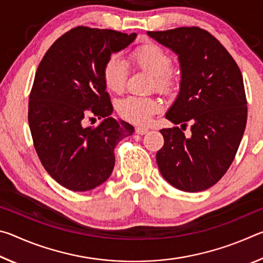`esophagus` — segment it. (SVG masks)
I'll list each match as a JSON object with an SVG mask.
<instances>
[{
	"instance_id": "34e87169",
	"label": "esophagus",
	"mask_w": 263,
	"mask_h": 263,
	"mask_svg": "<svg viewBox=\"0 0 263 263\" xmlns=\"http://www.w3.org/2000/svg\"><path fill=\"white\" fill-rule=\"evenodd\" d=\"M148 132V128L147 127H141V126H138L136 127V133L137 135H146V133Z\"/></svg>"
}]
</instances>
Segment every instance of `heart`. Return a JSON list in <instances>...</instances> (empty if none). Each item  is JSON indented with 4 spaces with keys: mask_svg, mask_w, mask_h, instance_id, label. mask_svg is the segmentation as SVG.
I'll return each mask as SVG.
<instances>
[{
    "mask_svg": "<svg viewBox=\"0 0 263 263\" xmlns=\"http://www.w3.org/2000/svg\"><path fill=\"white\" fill-rule=\"evenodd\" d=\"M130 61L136 67L152 74V87L161 92H171L175 88L177 78L171 68V55L154 43H145L136 47L130 54ZM102 79L106 89L116 94L124 90L126 68L117 57H111L102 69ZM160 102L151 96H128L118 101L116 109L125 121L133 124H145L160 110Z\"/></svg>",
    "mask_w": 263,
    "mask_h": 263,
    "instance_id": "1",
    "label": "heart"
}]
</instances>
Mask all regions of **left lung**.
<instances>
[{
  "label": "left lung",
  "mask_w": 263,
  "mask_h": 263,
  "mask_svg": "<svg viewBox=\"0 0 263 263\" xmlns=\"http://www.w3.org/2000/svg\"><path fill=\"white\" fill-rule=\"evenodd\" d=\"M149 37L179 55L180 92L166 118L174 124L160 130L159 171L168 183L197 193L219 181L234 160L247 122L242 75L219 41L198 26L148 31ZM192 124L188 137L182 129Z\"/></svg>",
  "instance_id": "obj_1"
}]
</instances>
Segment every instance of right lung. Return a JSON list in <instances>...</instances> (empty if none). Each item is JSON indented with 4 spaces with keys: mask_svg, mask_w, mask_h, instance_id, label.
Wrapping results in <instances>:
<instances>
[{
    "mask_svg": "<svg viewBox=\"0 0 263 263\" xmlns=\"http://www.w3.org/2000/svg\"><path fill=\"white\" fill-rule=\"evenodd\" d=\"M136 33L77 26L53 43L39 64L29 97V126L44 168L58 183L87 191L109 179L115 147L135 127L110 117L112 104L102 69ZM90 115L104 118L84 126Z\"/></svg>",
    "mask_w": 263,
    "mask_h": 263,
    "instance_id": "1",
    "label": "right lung"
}]
</instances>
